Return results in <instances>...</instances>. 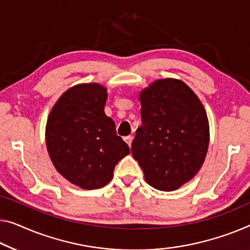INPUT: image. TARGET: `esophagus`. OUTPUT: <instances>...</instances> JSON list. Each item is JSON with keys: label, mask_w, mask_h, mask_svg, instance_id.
<instances>
[{"label": "esophagus", "mask_w": 250, "mask_h": 250, "mask_svg": "<svg viewBox=\"0 0 250 250\" xmlns=\"http://www.w3.org/2000/svg\"><path fill=\"white\" fill-rule=\"evenodd\" d=\"M132 140H133V137H132V136H126V137H125V141L126 144H128L129 147H131Z\"/></svg>", "instance_id": "obj_1"}]
</instances>
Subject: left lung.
<instances>
[{"label": "left lung", "instance_id": "obj_1", "mask_svg": "<svg viewBox=\"0 0 250 250\" xmlns=\"http://www.w3.org/2000/svg\"><path fill=\"white\" fill-rule=\"evenodd\" d=\"M143 124L131 145L147 183L175 191L192 180L206 159L210 130L207 112L184 82L164 78L139 94Z\"/></svg>", "mask_w": 250, "mask_h": 250}]
</instances>
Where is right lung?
Here are the masks:
<instances>
[{
	"instance_id": "1",
	"label": "right lung",
	"mask_w": 250,
	"mask_h": 250,
	"mask_svg": "<svg viewBox=\"0 0 250 250\" xmlns=\"http://www.w3.org/2000/svg\"><path fill=\"white\" fill-rule=\"evenodd\" d=\"M106 98L101 84L75 85L58 99L47 120L46 145L55 168L84 189L109 183L115 165L130 151L104 112Z\"/></svg>"
}]
</instances>
